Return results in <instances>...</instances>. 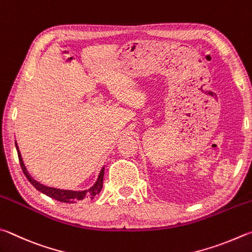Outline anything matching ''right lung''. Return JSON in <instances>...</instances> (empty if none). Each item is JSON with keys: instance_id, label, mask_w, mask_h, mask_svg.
Here are the masks:
<instances>
[{"instance_id": "1", "label": "right lung", "mask_w": 252, "mask_h": 252, "mask_svg": "<svg viewBox=\"0 0 252 252\" xmlns=\"http://www.w3.org/2000/svg\"><path fill=\"white\" fill-rule=\"evenodd\" d=\"M15 146L17 150V154H18V159H20V164L21 167L23 170V173L25 174V176L27 180L30 181V183L33 185L36 189L39 190L40 193H43L45 195L49 196L54 199L58 200V202L62 203H68V204H76L80 202L82 199H93L94 198L95 195H98L100 191L102 189V184H103V174H104V167L101 168L100 171L97 181H95L94 184L90 187L88 189L85 190H70V189H55V187H49L46 185L40 184L39 182L34 180L33 177L31 176V174L27 171V168L25 166L24 162H23L22 155L20 152V149H18V145L15 141Z\"/></svg>"}]
</instances>
